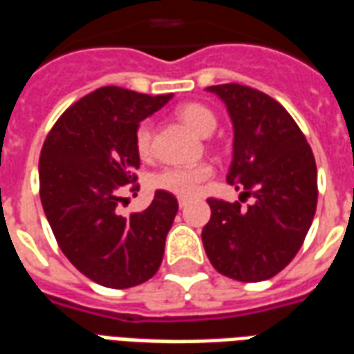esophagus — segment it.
I'll return each instance as SVG.
<instances>
[{
    "label": "esophagus",
    "instance_id": "1",
    "mask_svg": "<svg viewBox=\"0 0 354 354\" xmlns=\"http://www.w3.org/2000/svg\"><path fill=\"white\" fill-rule=\"evenodd\" d=\"M185 205H187V201H185V199H178V207L185 208Z\"/></svg>",
    "mask_w": 354,
    "mask_h": 354
}]
</instances>
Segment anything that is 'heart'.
Instances as JSON below:
<instances>
[{
	"mask_svg": "<svg viewBox=\"0 0 354 354\" xmlns=\"http://www.w3.org/2000/svg\"><path fill=\"white\" fill-rule=\"evenodd\" d=\"M178 119L189 127L195 134L208 136L218 124V117L210 108L203 104H184L176 109ZM153 129L149 121H142L134 131V147L142 159H149L153 151ZM214 176V169L208 162L193 165V167H165L147 178V185L157 192H165L180 197L192 199L201 192L205 182Z\"/></svg>",
	"mask_w": 354,
	"mask_h": 354,
	"instance_id": "b5f03b06",
	"label": "heart"
}]
</instances>
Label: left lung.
Listing matches in <instances>:
<instances>
[{
  "instance_id": "1",
  "label": "left lung",
  "mask_w": 354,
  "mask_h": 354,
  "mask_svg": "<svg viewBox=\"0 0 354 354\" xmlns=\"http://www.w3.org/2000/svg\"><path fill=\"white\" fill-rule=\"evenodd\" d=\"M233 121V161L227 184L241 203L208 199L203 245L218 273L260 282L281 273L301 248L317 210V165L311 146L279 102L246 85L208 87Z\"/></svg>"
}]
</instances>
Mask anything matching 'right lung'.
Returning <instances> with one entry per match:
<instances>
[{"label": "right lung", "instance_id": "right-lung-1", "mask_svg": "<svg viewBox=\"0 0 354 354\" xmlns=\"http://www.w3.org/2000/svg\"><path fill=\"white\" fill-rule=\"evenodd\" d=\"M170 98L96 88L58 117L41 147L39 197L50 230L66 258L102 286H138L161 266L176 197L155 192L151 205L129 218L117 207L127 185L140 187L134 131Z\"/></svg>", "mask_w": 354, "mask_h": 354}]
</instances>
